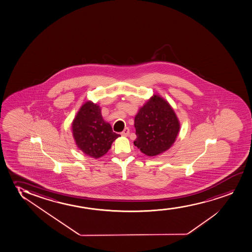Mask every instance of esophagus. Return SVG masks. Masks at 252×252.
I'll return each mask as SVG.
<instances>
[{"instance_id":"esophagus-1","label":"esophagus","mask_w":252,"mask_h":252,"mask_svg":"<svg viewBox=\"0 0 252 252\" xmlns=\"http://www.w3.org/2000/svg\"><path fill=\"white\" fill-rule=\"evenodd\" d=\"M129 133H130V129L128 127H126L124 129V131L121 132V135H122V136H125V137H126V136L129 135Z\"/></svg>"}]
</instances>
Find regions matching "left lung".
<instances>
[{"instance_id":"8db88e82","label":"left lung","mask_w":252,"mask_h":252,"mask_svg":"<svg viewBox=\"0 0 252 252\" xmlns=\"http://www.w3.org/2000/svg\"><path fill=\"white\" fill-rule=\"evenodd\" d=\"M134 126L135 146L149 157L167 151L180 131V122L173 108L156 95L139 109L135 116Z\"/></svg>"}]
</instances>
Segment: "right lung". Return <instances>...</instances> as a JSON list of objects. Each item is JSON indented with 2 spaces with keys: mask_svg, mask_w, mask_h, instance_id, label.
Listing matches in <instances>:
<instances>
[{
  "mask_svg": "<svg viewBox=\"0 0 252 252\" xmlns=\"http://www.w3.org/2000/svg\"><path fill=\"white\" fill-rule=\"evenodd\" d=\"M72 133L78 147L84 153L99 158L108 152L112 143L120 137L111 126L103 121L99 106L87 101L72 122Z\"/></svg>",
  "mask_w": 252,
  "mask_h": 252,
  "instance_id": "1",
  "label": "right lung"
}]
</instances>
